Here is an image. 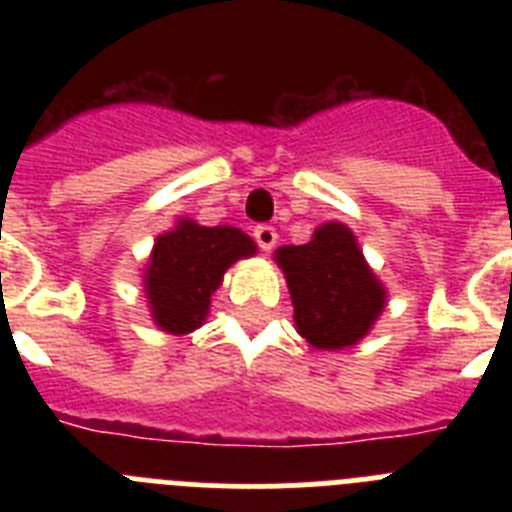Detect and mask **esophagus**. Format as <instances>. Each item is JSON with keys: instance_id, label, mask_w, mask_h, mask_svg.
<instances>
[{"instance_id": "1", "label": "esophagus", "mask_w": 512, "mask_h": 512, "mask_svg": "<svg viewBox=\"0 0 512 512\" xmlns=\"http://www.w3.org/2000/svg\"><path fill=\"white\" fill-rule=\"evenodd\" d=\"M253 238H256L261 251H271L274 243H277V230L271 228V225H259V228L253 230Z\"/></svg>"}]
</instances>
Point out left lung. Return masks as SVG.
Returning <instances> with one entry per match:
<instances>
[{
	"label": "left lung",
	"mask_w": 512,
	"mask_h": 512,
	"mask_svg": "<svg viewBox=\"0 0 512 512\" xmlns=\"http://www.w3.org/2000/svg\"><path fill=\"white\" fill-rule=\"evenodd\" d=\"M274 261L284 271L297 333L323 351L359 343L387 302V289L366 264L356 235L325 223L305 246H282Z\"/></svg>",
	"instance_id": "left-lung-1"
}]
</instances>
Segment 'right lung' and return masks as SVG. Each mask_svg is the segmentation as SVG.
<instances>
[{"instance_id":"obj_1","label":"right lung","mask_w":512,"mask_h":512,"mask_svg":"<svg viewBox=\"0 0 512 512\" xmlns=\"http://www.w3.org/2000/svg\"><path fill=\"white\" fill-rule=\"evenodd\" d=\"M253 253L256 243L243 230L205 228L182 217L174 230L158 235L146 266L143 282L153 323L171 336L200 328L228 266Z\"/></svg>"}]
</instances>
